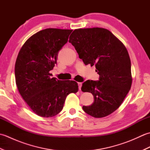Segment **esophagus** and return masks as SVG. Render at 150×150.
I'll list each match as a JSON object with an SVG mask.
<instances>
[{"label": "esophagus", "mask_w": 150, "mask_h": 150, "mask_svg": "<svg viewBox=\"0 0 150 150\" xmlns=\"http://www.w3.org/2000/svg\"><path fill=\"white\" fill-rule=\"evenodd\" d=\"M78 86H79V90H81V87H82V82H78Z\"/></svg>", "instance_id": "esophagus-1"}]
</instances>
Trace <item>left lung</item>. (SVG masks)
Returning <instances> with one entry per match:
<instances>
[{"mask_svg":"<svg viewBox=\"0 0 150 150\" xmlns=\"http://www.w3.org/2000/svg\"><path fill=\"white\" fill-rule=\"evenodd\" d=\"M69 42L86 65L95 66L99 81L88 80L81 90L90 92L94 102L82 106L95 118L109 115L119 108L132 86L131 60L126 47L107 29L80 28L73 31Z\"/></svg>","mask_w":150,"mask_h":150,"instance_id":"obj_1","label":"left lung"}]
</instances>
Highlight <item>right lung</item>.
Returning a JSON list of instances; mask_svg holds the SVG:
<instances>
[{
    "instance_id": "right-lung-1",
    "label": "right lung",
    "mask_w": 150,
    "mask_h": 150,
    "mask_svg": "<svg viewBox=\"0 0 150 150\" xmlns=\"http://www.w3.org/2000/svg\"><path fill=\"white\" fill-rule=\"evenodd\" d=\"M72 30L47 28L35 33L22 46L15 66L18 90L37 115L52 117L62 111L66 97L78 91L74 81L51 78L59 51Z\"/></svg>"
}]
</instances>
